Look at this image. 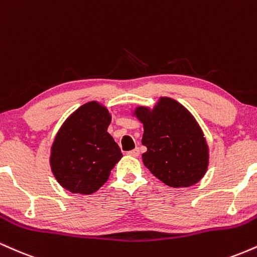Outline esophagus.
I'll use <instances>...</instances> for the list:
<instances>
[{
	"label": "esophagus",
	"instance_id": "obj_1",
	"mask_svg": "<svg viewBox=\"0 0 257 257\" xmlns=\"http://www.w3.org/2000/svg\"><path fill=\"white\" fill-rule=\"evenodd\" d=\"M128 155L132 156V157H138V156L140 155V150H139L138 147H137V149H134V150H132V151H129Z\"/></svg>",
	"mask_w": 257,
	"mask_h": 257
}]
</instances>
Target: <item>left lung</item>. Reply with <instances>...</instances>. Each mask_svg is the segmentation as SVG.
I'll use <instances>...</instances> for the list:
<instances>
[{
	"instance_id": "1",
	"label": "left lung",
	"mask_w": 257,
	"mask_h": 257,
	"mask_svg": "<svg viewBox=\"0 0 257 257\" xmlns=\"http://www.w3.org/2000/svg\"><path fill=\"white\" fill-rule=\"evenodd\" d=\"M134 114L143 123V162L170 187H190L204 176L209 147L191 112L172 98L162 96L153 108L139 106Z\"/></svg>"
}]
</instances>
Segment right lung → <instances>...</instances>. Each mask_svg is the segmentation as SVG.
I'll return each instance as SVG.
<instances>
[{
	"label": "right lung",
	"instance_id": "obj_1",
	"mask_svg": "<svg viewBox=\"0 0 257 257\" xmlns=\"http://www.w3.org/2000/svg\"><path fill=\"white\" fill-rule=\"evenodd\" d=\"M111 114L104 105L89 101L67 117L51 147V168L57 181L72 193L91 194L107 181L123 157L107 133Z\"/></svg>",
	"mask_w": 257,
	"mask_h": 257
}]
</instances>
